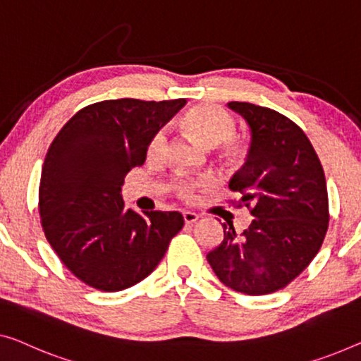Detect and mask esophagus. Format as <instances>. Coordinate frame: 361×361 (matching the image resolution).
I'll use <instances>...</instances> for the list:
<instances>
[{"label":"esophagus","mask_w":361,"mask_h":361,"mask_svg":"<svg viewBox=\"0 0 361 361\" xmlns=\"http://www.w3.org/2000/svg\"><path fill=\"white\" fill-rule=\"evenodd\" d=\"M197 219H199V215L196 212H190V211L183 212V220H185V224H188V225L195 224Z\"/></svg>","instance_id":"obj_1"}]
</instances>
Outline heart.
<instances>
[{"mask_svg": "<svg viewBox=\"0 0 361 361\" xmlns=\"http://www.w3.org/2000/svg\"><path fill=\"white\" fill-rule=\"evenodd\" d=\"M178 125L183 131H186L191 137H195L204 147H215L227 141L232 142V137L236 133L235 116L227 109L215 104H197L191 106V109L183 113ZM165 150V133L157 131L149 141L147 157L150 160H160L164 159ZM199 186H201V181L180 180L175 183V191L183 199H191Z\"/></svg>", "mask_w": 361, "mask_h": 361, "instance_id": "1", "label": "heart"}]
</instances>
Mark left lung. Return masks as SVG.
Here are the masks:
<instances>
[{
    "instance_id": "8db88e82",
    "label": "left lung",
    "mask_w": 361,
    "mask_h": 361,
    "mask_svg": "<svg viewBox=\"0 0 361 361\" xmlns=\"http://www.w3.org/2000/svg\"><path fill=\"white\" fill-rule=\"evenodd\" d=\"M251 129L245 165L228 188L250 209L252 222L207 252L219 281L246 295L277 292L297 279L318 255L329 227V201L318 154L298 125L266 106L230 102Z\"/></svg>"
}]
</instances>
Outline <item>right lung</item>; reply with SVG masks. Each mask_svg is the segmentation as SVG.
I'll list each match as a JSON object with an SVG mask.
<instances>
[{"instance_id": "right-lung-1", "label": "right lung", "mask_w": 361, "mask_h": 361, "mask_svg": "<svg viewBox=\"0 0 361 361\" xmlns=\"http://www.w3.org/2000/svg\"><path fill=\"white\" fill-rule=\"evenodd\" d=\"M185 99H118L79 110L42 166L39 212L48 243L79 281L120 292L146 279L183 228L180 212L125 207L126 173L146 162L150 137Z\"/></svg>"}]
</instances>
